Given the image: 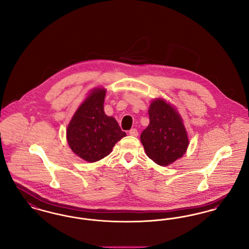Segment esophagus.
Segmentation results:
<instances>
[{"label":"esophagus","instance_id":"obj_1","mask_svg":"<svg viewBox=\"0 0 249 249\" xmlns=\"http://www.w3.org/2000/svg\"><path fill=\"white\" fill-rule=\"evenodd\" d=\"M129 133H130V135H131V136H138V130H136V129H131V130H130V131H129Z\"/></svg>","mask_w":249,"mask_h":249}]
</instances>
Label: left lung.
Instances as JSON below:
<instances>
[{
    "mask_svg": "<svg viewBox=\"0 0 249 249\" xmlns=\"http://www.w3.org/2000/svg\"><path fill=\"white\" fill-rule=\"evenodd\" d=\"M149 125L141 133L146 155L157 164L169 165L185 154L189 139L182 119L164 100L151 103Z\"/></svg>",
    "mask_w": 249,
    "mask_h": 249,
    "instance_id": "left-lung-1",
    "label": "left lung"
}]
</instances>
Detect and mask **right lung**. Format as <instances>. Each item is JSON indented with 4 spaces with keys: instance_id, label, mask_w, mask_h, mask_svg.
<instances>
[{
    "instance_id": "1",
    "label": "right lung",
    "mask_w": 249,
    "mask_h": 249,
    "mask_svg": "<svg viewBox=\"0 0 249 249\" xmlns=\"http://www.w3.org/2000/svg\"><path fill=\"white\" fill-rule=\"evenodd\" d=\"M106 89H95L75 112L67 128V141L71 150L89 162L110 154L112 148L126 136L117 120L104 111Z\"/></svg>"
}]
</instances>
